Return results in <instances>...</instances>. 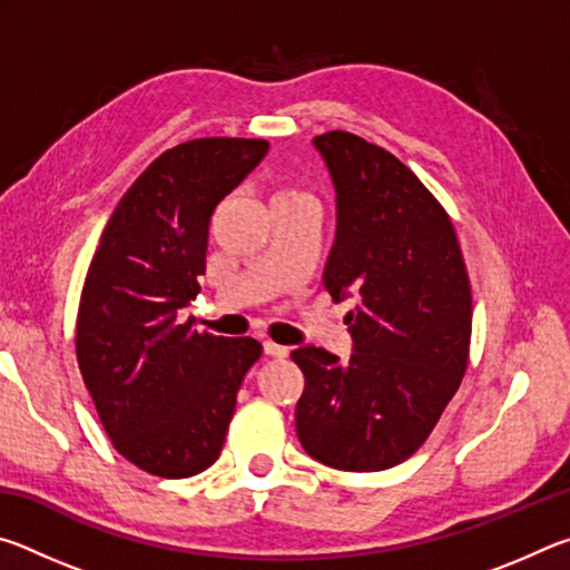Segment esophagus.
<instances>
[{
  "instance_id": "1",
  "label": "esophagus",
  "mask_w": 570,
  "mask_h": 570,
  "mask_svg": "<svg viewBox=\"0 0 570 570\" xmlns=\"http://www.w3.org/2000/svg\"><path fill=\"white\" fill-rule=\"evenodd\" d=\"M264 352H266L268 356H274V360H286V356H288V346L276 344V342H264Z\"/></svg>"
}]
</instances>
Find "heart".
<instances>
[{
  "label": "heart",
  "instance_id": "heart-1",
  "mask_svg": "<svg viewBox=\"0 0 570 570\" xmlns=\"http://www.w3.org/2000/svg\"><path fill=\"white\" fill-rule=\"evenodd\" d=\"M276 198H308V196H306V193H302V190L284 188V190H278V193H276Z\"/></svg>",
  "mask_w": 570,
  "mask_h": 570
}]
</instances>
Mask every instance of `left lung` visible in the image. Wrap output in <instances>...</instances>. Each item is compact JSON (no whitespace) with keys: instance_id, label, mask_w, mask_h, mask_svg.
<instances>
[{"instance_id":"1","label":"left lung","mask_w":570,"mask_h":570,"mask_svg":"<svg viewBox=\"0 0 570 570\" xmlns=\"http://www.w3.org/2000/svg\"><path fill=\"white\" fill-rule=\"evenodd\" d=\"M314 146L336 188L324 286L360 306L344 320L350 360L322 346L292 352L306 380L296 435L330 468L387 470L424 445L465 377L468 266L448 210L400 158L346 130L316 135Z\"/></svg>"}]
</instances>
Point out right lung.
<instances>
[{
    "instance_id": "1",
    "label": "right lung",
    "mask_w": 570,
    "mask_h": 570,
    "mask_svg": "<svg viewBox=\"0 0 570 570\" xmlns=\"http://www.w3.org/2000/svg\"><path fill=\"white\" fill-rule=\"evenodd\" d=\"M262 138H198L150 163L100 236L75 324L85 387L112 448L158 478H190L224 448L264 346L178 322L200 292L216 206L266 156Z\"/></svg>"
}]
</instances>
